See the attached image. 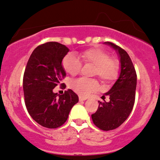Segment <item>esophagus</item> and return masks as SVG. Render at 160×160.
<instances>
[{"instance_id": "1", "label": "esophagus", "mask_w": 160, "mask_h": 160, "mask_svg": "<svg viewBox=\"0 0 160 160\" xmlns=\"http://www.w3.org/2000/svg\"><path fill=\"white\" fill-rule=\"evenodd\" d=\"M87 97H84V96H79V99H80V101H85V100H87Z\"/></svg>"}]
</instances>
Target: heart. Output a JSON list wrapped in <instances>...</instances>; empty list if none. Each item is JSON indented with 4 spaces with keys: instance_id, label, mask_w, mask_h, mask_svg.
<instances>
[{
    "instance_id": "1",
    "label": "heart",
    "mask_w": 160,
    "mask_h": 160,
    "mask_svg": "<svg viewBox=\"0 0 160 160\" xmlns=\"http://www.w3.org/2000/svg\"><path fill=\"white\" fill-rule=\"evenodd\" d=\"M79 57L84 64H92L95 66L94 74L97 75L104 83H111L117 78L118 74V63L111 58L108 53L99 48H91L81 52ZM62 65L67 73L76 75L81 69L80 61L73 54L64 57ZM71 88L81 96H87L96 91L99 84L96 80L80 78L73 80L71 83Z\"/></svg>"
}]
</instances>
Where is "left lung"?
<instances>
[{"label":"left lung","mask_w":160,"mask_h":160,"mask_svg":"<svg viewBox=\"0 0 160 160\" xmlns=\"http://www.w3.org/2000/svg\"><path fill=\"white\" fill-rule=\"evenodd\" d=\"M116 52L120 63L118 78L112 88L105 93L109 101L102 102L96 113L92 115L94 124L103 131L118 128L125 122L133 109L137 87V74L128 54L115 44L106 42Z\"/></svg>","instance_id":"obj_1"}]
</instances>
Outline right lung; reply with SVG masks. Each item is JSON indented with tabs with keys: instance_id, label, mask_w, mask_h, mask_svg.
<instances>
[{
	"instance_id": "1",
	"label": "right lung",
	"mask_w": 160,
	"mask_h": 160,
	"mask_svg": "<svg viewBox=\"0 0 160 160\" xmlns=\"http://www.w3.org/2000/svg\"><path fill=\"white\" fill-rule=\"evenodd\" d=\"M69 51L55 42L42 44L35 48L26 64L22 85L26 108L33 120L48 128L64 124L79 101L70 89L62 95L53 91L66 75L62 61Z\"/></svg>"
}]
</instances>
